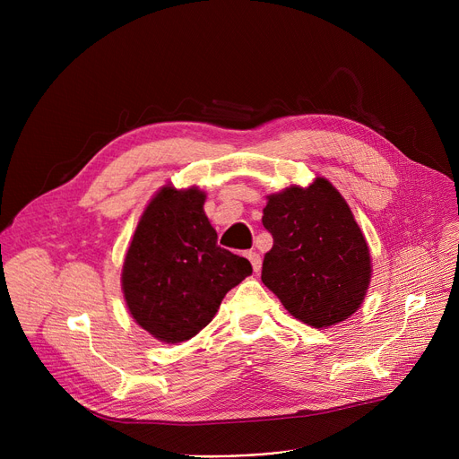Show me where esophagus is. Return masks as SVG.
Segmentation results:
<instances>
[{
	"instance_id": "obj_1",
	"label": "esophagus",
	"mask_w": 459,
	"mask_h": 459,
	"mask_svg": "<svg viewBox=\"0 0 459 459\" xmlns=\"http://www.w3.org/2000/svg\"><path fill=\"white\" fill-rule=\"evenodd\" d=\"M246 256L249 258L253 270H255V272H260V268H262V258H260V255H258L256 251H247Z\"/></svg>"
}]
</instances>
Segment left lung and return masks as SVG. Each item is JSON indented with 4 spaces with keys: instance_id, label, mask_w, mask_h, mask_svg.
<instances>
[{
    "instance_id": "1",
    "label": "left lung",
    "mask_w": 459,
    "mask_h": 459,
    "mask_svg": "<svg viewBox=\"0 0 459 459\" xmlns=\"http://www.w3.org/2000/svg\"><path fill=\"white\" fill-rule=\"evenodd\" d=\"M262 223L273 236L262 282L299 322L327 329L363 305L372 258L351 208L327 178L266 197Z\"/></svg>"
}]
</instances>
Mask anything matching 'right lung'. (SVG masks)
<instances>
[{"instance_id":"obj_1","label":"right lung","mask_w":459,"mask_h":459,"mask_svg":"<svg viewBox=\"0 0 459 459\" xmlns=\"http://www.w3.org/2000/svg\"><path fill=\"white\" fill-rule=\"evenodd\" d=\"M197 186L156 191L128 246L120 284L135 324L165 344L206 327L225 294L253 273L247 258L217 246Z\"/></svg>"}]
</instances>
